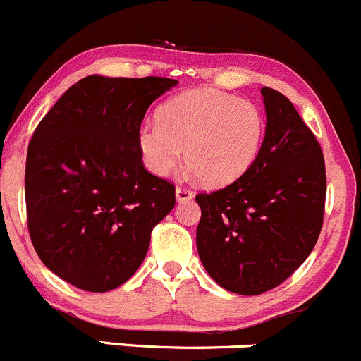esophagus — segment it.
I'll return each mask as SVG.
<instances>
[{
	"mask_svg": "<svg viewBox=\"0 0 361 361\" xmlns=\"http://www.w3.org/2000/svg\"><path fill=\"white\" fill-rule=\"evenodd\" d=\"M176 198H177V202H179V203L189 202V200L195 198V192H192L191 189L182 188V185H179V188L176 189Z\"/></svg>",
	"mask_w": 361,
	"mask_h": 361,
	"instance_id": "1",
	"label": "esophagus"
}]
</instances>
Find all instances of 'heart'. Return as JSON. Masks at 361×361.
Here are the masks:
<instances>
[{
	"instance_id": "heart-1",
	"label": "heart",
	"mask_w": 361,
	"mask_h": 361,
	"mask_svg": "<svg viewBox=\"0 0 361 361\" xmlns=\"http://www.w3.org/2000/svg\"><path fill=\"white\" fill-rule=\"evenodd\" d=\"M266 121L250 100L217 90H189L166 100L156 125H142L137 146L144 165L165 177L184 158L191 173L212 188L240 179L261 151Z\"/></svg>"
}]
</instances>
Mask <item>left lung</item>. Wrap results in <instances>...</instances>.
<instances>
[{"mask_svg":"<svg viewBox=\"0 0 361 361\" xmlns=\"http://www.w3.org/2000/svg\"><path fill=\"white\" fill-rule=\"evenodd\" d=\"M266 135L254 165L233 184L196 196V247L212 280L240 295L283 283L307 259L322 231L325 159L293 104L261 90Z\"/></svg>","mask_w":361,"mask_h":361,"instance_id":"left-lung-1","label":"left lung"}]
</instances>
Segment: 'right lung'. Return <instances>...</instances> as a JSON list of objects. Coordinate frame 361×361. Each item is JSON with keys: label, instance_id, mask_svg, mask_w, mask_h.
Instances as JSON below:
<instances>
[{"label": "right lung", "instance_id": "1", "mask_svg": "<svg viewBox=\"0 0 361 361\" xmlns=\"http://www.w3.org/2000/svg\"><path fill=\"white\" fill-rule=\"evenodd\" d=\"M170 78L92 74L39 121L25 161L27 228L51 273L87 292L125 283L142 264L151 231L176 188L144 169L137 133Z\"/></svg>", "mask_w": 361, "mask_h": 361}]
</instances>
